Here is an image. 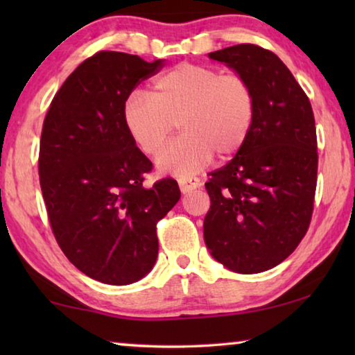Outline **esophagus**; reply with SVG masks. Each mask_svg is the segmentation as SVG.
<instances>
[{
	"label": "esophagus",
	"instance_id": "1",
	"mask_svg": "<svg viewBox=\"0 0 355 355\" xmlns=\"http://www.w3.org/2000/svg\"><path fill=\"white\" fill-rule=\"evenodd\" d=\"M178 184H180V189H182L183 194H188V192L199 188L200 180L196 177H186V178H180Z\"/></svg>",
	"mask_w": 355,
	"mask_h": 355
}]
</instances>
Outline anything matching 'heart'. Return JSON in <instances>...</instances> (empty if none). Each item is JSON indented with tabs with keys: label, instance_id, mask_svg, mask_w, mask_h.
I'll use <instances>...</instances> for the list:
<instances>
[{
	"label": "heart",
	"instance_id": "obj_1",
	"mask_svg": "<svg viewBox=\"0 0 355 355\" xmlns=\"http://www.w3.org/2000/svg\"><path fill=\"white\" fill-rule=\"evenodd\" d=\"M122 119L135 146L153 156L178 123L182 136L156 158L164 173L186 178L211 161H225L248 142L255 120V94L243 75L211 65L180 62L155 78L150 95L133 92Z\"/></svg>",
	"mask_w": 355,
	"mask_h": 355
}]
</instances>
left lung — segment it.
I'll return each mask as SVG.
<instances>
[{
	"label": "left lung",
	"mask_w": 355,
	"mask_h": 355,
	"mask_svg": "<svg viewBox=\"0 0 355 355\" xmlns=\"http://www.w3.org/2000/svg\"><path fill=\"white\" fill-rule=\"evenodd\" d=\"M208 56L250 83L255 120L235 158L209 173L203 238L230 271L263 272L290 257L309 230L318 173L313 110L272 51L241 44Z\"/></svg>",
	"instance_id": "1"
}]
</instances>
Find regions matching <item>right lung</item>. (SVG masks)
Returning <instances> with one entry per match:
<instances>
[{
    "label": "right lung",
    "instance_id": "1",
    "mask_svg": "<svg viewBox=\"0 0 355 355\" xmlns=\"http://www.w3.org/2000/svg\"><path fill=\"white\" fill-rule=\"evenodd\" d=\"M163 62L95 53L64 81L42 128L39 177L51 230L71 264L107 285L152 271L156 224L180 200L173 178L144 186L152 161L122 119L125 100Z\"/></svg>",
    "mask_w": 355,
    "mask_h": 355
}]
</instances>
